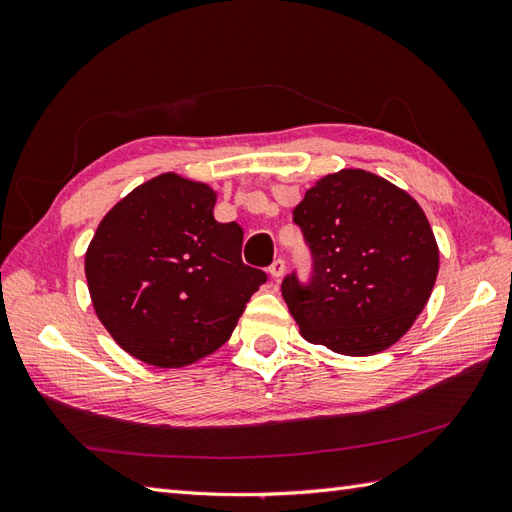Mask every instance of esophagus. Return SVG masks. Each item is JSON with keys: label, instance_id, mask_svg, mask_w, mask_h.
<instances>
[{"label": "esophagus", "instance_id": "34e87169", "mask_svg": "<svg viewBox=\"0 0 512 512\" xmlns=\"http://www.w3.org/2000/svg\"><path fill=\"white\" fill-rule=\"evenodd\" d=\"M268 273H270V277H275V279L284 277V273H286V262H284V259H275V262L270 264Z\"/></svg>", "mask_w": 512, "mask_h": 512}]
</instances>
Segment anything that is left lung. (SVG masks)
Segmentation results:
<instances>
[{
    "instance_id": "1",
    "label": "left lung",
    "mask_w": 512,
    "mask_h": 512,
    "mask_svg": "<svg viewBox=\"0 0 512 512\" xmlns=\"http://www.w3.org/2000/svg\"><path fill=\"white\" fill-rule=\"evenodd\" d=\"M312 250L308 288L295 275L281 295L303 339L343 356H372L398 343L427 306L440 250L420 204L363 169L314 182L295 209Z\"/></svg>"
}]
</instances>
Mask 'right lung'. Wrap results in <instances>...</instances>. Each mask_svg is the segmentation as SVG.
<instances>
[{"mask_svg":"<svg viewBox=\"0 0 512 512\" xmlns=\"http://www.w3.org/2000/svg\"><path fill=\"white\" fill-rule=\"evenodd\" d=\"M209 184L160 173L101 220L85 253L96 317L138 361L178 369L231 339L266 281L242 262L244 231L213 217Z\"/></svg>","mask_w":512,"mask_h":512,"instance_id":"add662e5","label":"right lung"}]
</instances>
